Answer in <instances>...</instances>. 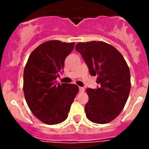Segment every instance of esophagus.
Masks as SVG:
<instances>
[{"mask_svg": "<svg viewBox=\"0 0 149 149\" xmlns=\"http://www.w3.org/2000/svg\"><path fill=\"white\" fill-rule=\"evenodd\" d=\"M84 87H79V91H80V92H84Z\"/></svg>", "mask_w": 149, "mask_h": 149, "instance_id": "esophagus-1", "label": "esophagus"}]
</instances>
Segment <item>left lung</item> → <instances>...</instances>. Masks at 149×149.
Segmentation results:
<instances>
[{
    "instance_id": "left-lung-1",
    "label": "left lung",
    "mask_w": 149,
    "mask_h": 149,
    "mask_svg": "<svg viewBox=\"0 0 149 149\" xmlns=\"http://www.w3.org/2000/svg\"><path fill=\"white\" fill-rule=\"evenodd\" d=\"M87 64L91 76H97V88H87L86 118L105 124L117 118L124 108L130 90V69L122 54L102 41L79 42L75 47Z\"/></svg>"
}]
</instances>
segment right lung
<instances>
[{
	"label": "right lung",
	"mask_w": 149,
	"mask_h": 149,
	"mask_svg": "<svg viewBox=\"0 0 149 149\" xmlns=\"http://www.w3.org/2000/svg\"><path fill=\"white\" fill-rule=\"evenodd\" d=\"M74 45L59 40L47 41L30 54L25 65V100L33 115L45 124L55 125L65 120L79 91L76 84H61L56 81Z\"/></svg>",
	"instance_id": "add662e5"
}]
</instances>
